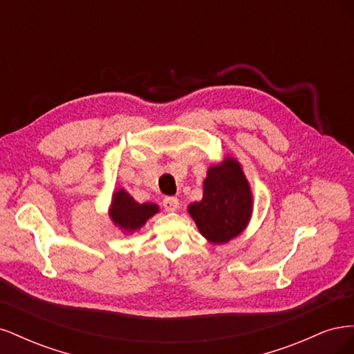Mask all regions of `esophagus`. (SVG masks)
Instances as JSON below:
<instances>
[{"mask_svg":"<svg viewBox=\"0 0 354 354\" xmlns=\"http://www.w3.org/2000/svg\"><path fill=\"white\" fill-rule=\"evenodd\" d=\"M162 203H164V208L167 209V211H176L177 208H178V199L176 198V196H167L164 201H162Z\"/></svg>","mask_w":354,"mask_h":354,"instance_id":"obj_1","label":"esophagus"}]
</instances>
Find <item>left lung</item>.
I'll use <instances>...</instances> for the list:
<instances>
[{
    "label": "left lung",
    "instance_id": "obj_1",
    "mask_svg": "<svg viewBox=\"0 0 354 354\" xmlns=\"http://www.w3.org/2000/svg\"><path fill=\"white\" fill-rule=\"evenodd\" d=\"M187 211L202 236L212 243H226L239 236L251 218L252 194L236 159L226 158L208 168L203 196L192 202Z\"/></svg>",
    "mask_w": 354,
    "mask_h": 354
}]
</instances>
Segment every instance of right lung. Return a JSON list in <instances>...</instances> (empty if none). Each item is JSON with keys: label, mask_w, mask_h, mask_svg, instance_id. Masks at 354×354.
Instances as JSON below:
<instances>
[{"label": "right lung", "mask_w": 354, "mask_h": 354, "mask_svg": "<svg viewBox=\"0 0 354 354\" xmlns=\"http://www.w3.org/2000/svg\"><path fill=\"white\" fill-rule=\"evenodd\" d=\"M158 211L159 207L156 203H138L127 190L120 189L112 196L109 216L118 227H121L124 232L131 233L140 229Z\"/></svg>", "instance_id": "add662e5"}]
</instances>
